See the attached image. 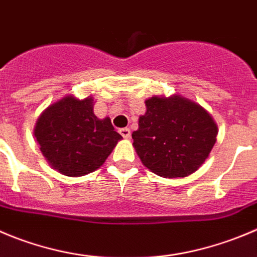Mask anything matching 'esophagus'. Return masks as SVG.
<instances>
[{
	"label": "esophagus",
	"mask_w": 257,
	"mask_h": 257,
	"mask_svg": "<svg viewBox=\"0 0 257 257\" xmlns=\"http://www.w3.org/2000/svg\"><path fill=\"white\" fill-rule=\"evenodd\" d=\"M118 133L121 134V136L123 139H130V136H131L130 128H127V127H123V128H119Z\"/></svg>",
	"instance_id": "esophagus-1"
}]
</instances>
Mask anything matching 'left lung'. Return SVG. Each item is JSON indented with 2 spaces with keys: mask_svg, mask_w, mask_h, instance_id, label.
I'll return each mask as SVG.
<instances>
[{
  "mask_svg": "<svg viewBox=\"0 0 257 257\" xmlns=\"http://www.w3.org/2000/svg\"><path fill=\"white\" fill-rule=\"evenodd\" d=\"M134 131V146L148 169L164 178H183L204 163L216 143L208 112L180 96L151 97Z\"/></svg>",
  "mask_w": 257,
  "mask_h": 257,
  "instance_id": "8db88e82",
  "label": "left lung"
}]
</instances>
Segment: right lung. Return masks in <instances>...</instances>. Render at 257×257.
<instances>
[{
    "instance_id": "obj_1",
    "label": "right lung",
    "mask_w": 257,
    "mask_h": 257,
    "mask_svg": "<svg viewBox=\"0 0 257 257\" xmlns=\"http://www.w3.org/2000/svg\"><path fill=\"white\" fill-rule=\"evenodd\" d=\"M35 138L51 167L68 177L98 169L122 136L108 117L97 118L93 99L68 96L49 106L36 122Z\"/></svg>"
}]
</instances>
